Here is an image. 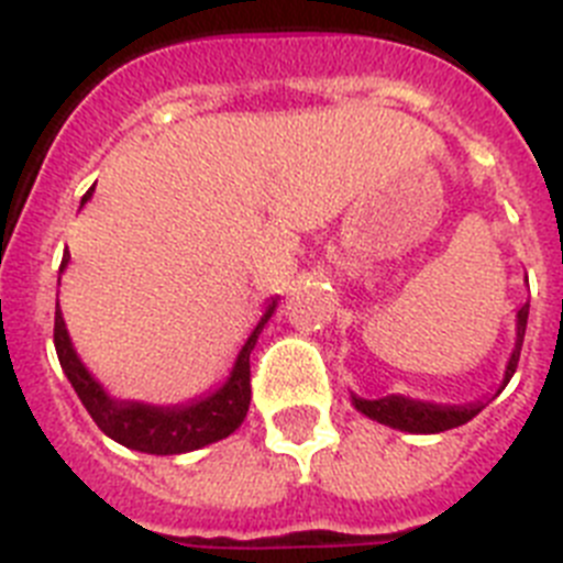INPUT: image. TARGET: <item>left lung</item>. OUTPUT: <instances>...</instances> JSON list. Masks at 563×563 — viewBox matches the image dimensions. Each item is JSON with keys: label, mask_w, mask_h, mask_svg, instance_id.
Instances as JSON below:
<instances>
[{"label": "left lung", "mask_w": 563, "mask_h": 563, "mask_svg": "<svg viewBox=\"0 0 563 563\" xmlns=\"http://www.w3.org/2000/svg\"><path fill=\"white\" fill-rule=\"evenodd\" d=\"M527 312L530 305H521V310L516 312V350L507 361L505 380H501V389L507 386V380L514 377L516 366H519L521 355V341H525L527 330ZM499 395V391H496ZM352 402L361 415L372 417V420L383 422V426H391V429L409 431V434H440V431L456 429V426H465L467 420H474L485 402H467V406H437V402H422L411 400V397L402 395H389L377 397V400H363V397L352 395Z\"/></svg>", "instance_id": "8db88e82"}]
</instances>
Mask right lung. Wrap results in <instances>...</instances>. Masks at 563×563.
<instances>
[{
    "instance_id": "right-lung-1",
    "label": "right lung",
    "mask_w": 563,
    "mask_h": 563,
    "mask_svg": "<svg viewBox=\"0 0 563 563\" xmlns=\"http://www.w3.org/2000/svg\"><path fill=\"white\" fill-rule=\"evenodd\" d=\"M96 188H89L84 194V202L92 197ZM69 253H64L62 271L67 267ZM276 310V301L265 310L262 321L245 346L239 350L236 363H233L231 377L222 383L220 389L211 391L200 400L180 402V406H152V402H134V400H114L103 391L101 383L89 375L87 366L81 363L78 352L73 350L69 332L64 327L62 310L56 301V330H53V341H56L58 363H62L64 375L73 383L76 395L81 397L84 409L96 420L98 429L114 442H121L132 451H143V454H186V451H197L202 445H211L217 440H225L228 434L242 426L251 406V352L256 346V338L262 327L267 324V318Z\"/></svg>"
}]
</instances>
